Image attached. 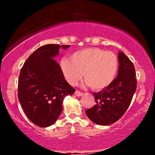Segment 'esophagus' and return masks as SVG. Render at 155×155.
<instances>
[{"label":"esophagus","instance_id":"34e87169","mask_svg":"<svg viewBox=\"0 0 155 155\" xmlns=\"http://www.w3.org/2000/svg\"><path fill=\"white\" fill-rule=\"evenodd\" d=\"M75 95H77V96H81V95H83V93L81 92H80L79 90H76Z\"/></svg>","mask_w":155,"mask_h":155}]
</instances>
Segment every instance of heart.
<instances>
[{
	"label": "heart",
	"instance_id": "b5f03b06",
	"mask_svg": "<svg viewBox=\"0 0 155 155\" xmlns=\"http://www.w3.org/2000/svg\"><path fill=\"white\" fill-rule=\"evenodd\" d=\"M60 67L70 84L75 85L82 77L92 90H100L109 86L118 70V59L111 51L97 47L80 49L74 52L71 59L64 58Z\"/></svg>",
	"mask_w": 155,
	"mask_h": 155
}]
</instances>
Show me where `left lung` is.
Returning <instances> with one entry per match:
<instances>
[{"label": "left lung", "mask_w": 155, "mask_h": 155, "mask_svg": "<svg viewBox=\"0 0 155 155\" xmlns=\"http://www.w3.org/2000/svg\"><path fill=\"white\" fill-rule=\"evenodd\" d=\"M118 76L102 91L94 92L96 104L86 110L87 116L94 123L108 125L123 116L136 90V70L131 60L122 51L119 52Z\"/></svg>", "instance_id": "1"}]
</instances>
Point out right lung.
Returning a JSON list of instances; mask_svg holds the SVG:
<instances>
[{
	"label": "right lung",
	"instance_id": "1",
	"mask_svg": "<svg viewBox=\"0 0 155 155\" xmlns=\"http://www.w3.org/2000/svg\"><path fill=\"white\" fill-rule=\"evenodd\" d=\"M63 49L69 45H63ZM60 46L38 48L25 62L18 79V98L28 118L38 127H49L63 110L64 97L76 91L65 81L54 59Z\"/></svg>",
	"mask_w": 155,
	"mask_h": 155
}]
</instances>
